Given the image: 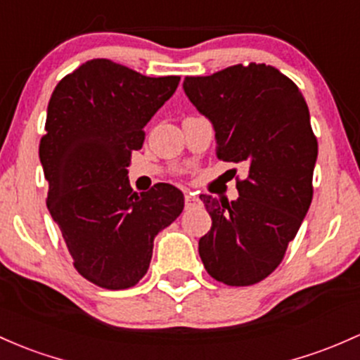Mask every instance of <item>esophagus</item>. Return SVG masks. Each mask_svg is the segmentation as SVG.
<instances>
[{"label": "esophagus", "mask_w": 360, "mask_h": 360, "mask_svg": "<svg viewBox=\"0 0 360 360\" xmlns=\"http://www.w3.org/2000/svg\"><path fill=\"white\" fill-rule=\"evenodd\" d=\"M199 206V199L194 194H185V207L192 210V207Z\"/></svg>", "instance_id": "obj_1"}]
</instances>
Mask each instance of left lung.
<instances>
[{"label":"left lung","instance_id":"8db88e82","mask_svg":"<svg viewBox=\"0 0 360 360\" xmlns=\"http://www.w3.org/2000/svg\"><path fill=\"white\" fill-rule=\"evenodd\" d=\"M184 91L212 123L218 158L247 168L237 200L200 195L211 230L199 256L214 280L247 287L271 274L312 200L318 141L299 87L264 63L185 77Z\"/></svg>","mask_w":360,"mask_h":360}]
</instances>
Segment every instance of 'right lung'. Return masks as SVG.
Returning <instances> with one entry per match:
<instances>
[{"mask_svg": "<svg viewBox=\"0 0 360 360\" xmlns=\"http://www.w3.org/2000/svg\"><path fill=\"white\" fill-rule=\"evenodd\" d=\"M180 77H146L111 60L86 61L53 91L39 146L48 210L73 266L101 288L123 290L148 273L154 237L184 211V194L130 187L132 150Z\"/></svg>", "mask_w": 360, "mask_h": 360, "instance_id": "add662e5", "label": "right lung"}]
</instances>
